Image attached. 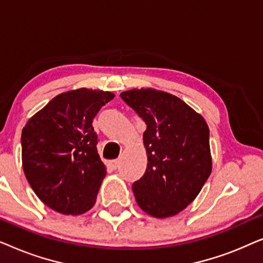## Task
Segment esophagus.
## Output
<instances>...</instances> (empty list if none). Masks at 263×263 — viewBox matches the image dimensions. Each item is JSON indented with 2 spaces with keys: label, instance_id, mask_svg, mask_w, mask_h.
<instances>
[{
  "label": "esophagus",
  "instance_id": "1",
  "mask_svg": "<svg viewBox=\"0 0 263 263\" xmlns=\"http://www.w3.org/2000/svg\"><path fill=\"white\" fill-rule=\"evenodd\" d=\"M110 165H111V167L112 168H115V170H116V168L120 166V160L118 159H115V160H111L110 161Z\"/></svg>",
  "mask_w": 263,
  "mask_h": 263
}]
</instances>
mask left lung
Instances as JSON below:
<instances>
[{
	"label": "left lung",
	"instance_id": "obj_1",
	"mask_svg": "<svg viewBox=\"0 0 263 263\" xmlns=\"http://www.w3.org/2000/svg\"><path fill=\"white\" fill-rule=\"evenodd\" d=\"M121 98L147 125L145 175L133 184L136 202L154 218L178 214L192 203L212 172L210 129L178 97L154 88H133Z\"/></svg>",
	"mask_w": 263,
	"mask_h": 263
}]
</instances>
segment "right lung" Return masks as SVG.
<instances>
[{"mask_svg": "<svg viewBox=\"0 0 263 263\" xmlns=\"http://www.w3.org/2000/svg\"><path fill=\"white\" fill-rule=\"evenodd\" d=\"M115 95L79 88L52 98L21 133L23 168L42 202L62 214L95 206L106 166L97 151L93 118Z\"/></svg>", "mask_w": 263, "mask_h": 263, "instance_id": "right-lung-1", "label": "right lung"}]
</instances>
